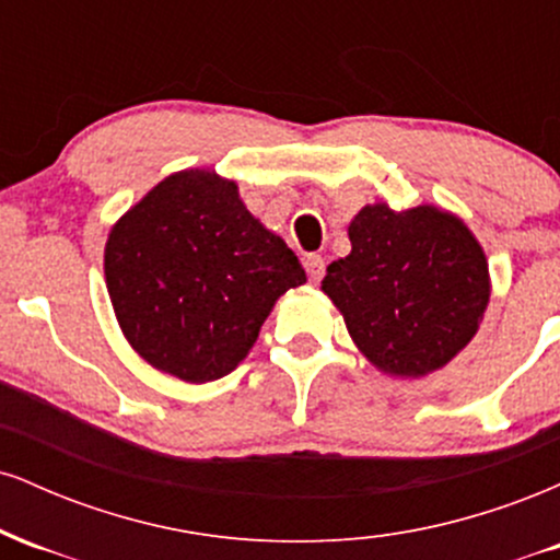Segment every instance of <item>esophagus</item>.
Returning <instances> with one entry per match:
<instances>
[{"mask_svg": "<svg viewBox=\"0 0 560 560\" xmlns=\"http://www.w3.org/2000/svg\"><path fill=\"white\" fill-rule=\"evenodd\" d=\"M305 271H307V279L313 281V284H318L320 279H324V273H326V262H324V258H320V255H305Z\"/></svg>", "mask_w": 560, "mask_h": 560, "instance_id": "obj_1", "label": "esophagus"}]
</instances>
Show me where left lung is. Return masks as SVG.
Returning <instances> with one entry per match:
<instances>
[{
    "mask_svg": "<svg viewBox=\"0 0 560 560\" xmlns=\"http://www.w3.org/2000/svg\"><path fill=\"white\" fill-rule=\"evenodd\" d=\"M350 255L320 289L345 316L358 350L378 371L419 378L471 342L490 302V268L477 236L434 205H365L352 218Z\"/></svg>",
    "mask_w": 560,
    "mask_h": 560,
    "instance_id": "obj_1",
    "label": "left lung"
}]
</instances>
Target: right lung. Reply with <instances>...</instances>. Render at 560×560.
I'll list each match as a JSON object with an SVG mask.
<instances>
[{
  "mask_svg": "<svg viewBox=\"0 0 560 560\" xmlns=\"http://www.w3.org/2000/svg\"><path fill=\"white\" fill-rule=\"evenodd\" d=\"M105 279L128 345L163 374L202 384L247 358L298 255L213 171H178L115 223Z\"/></svg>",
  "mask_w": 560,
  "mask_h": 560,
  "instance_id": "1",
  "label": "right lung"
}]
</instances>
